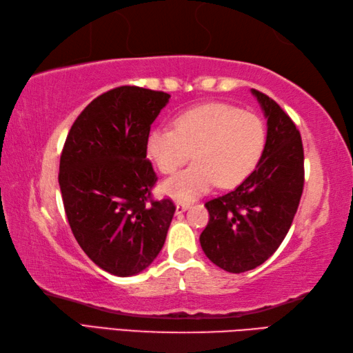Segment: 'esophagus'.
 <instances>
[{
	"mask_svg": "<svg viewBox=\"0 0 353 353\" xmlns=\"http://www.w3.org/2000/svg\"><path fill=\"white\" fill-rule=\"evenodd\" d=\"M190 208V203H177L176 206V214H181Z\"/></svg>",
	"mask_w": 353,
	"mask_h": 353,
	"instance_id": "obj_1",
	"label": "esophagus"
}]
</instances>
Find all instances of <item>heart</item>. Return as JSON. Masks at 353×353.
Masks as SVG:
<instances>
[{
  "label": "heart",
  "instance_id": "heart-1",
  "mask_svg": "<svg viewBox=\"0 0 353 353\" xmlns=\"http://www.w3.org/2000/svg\"><path fill=\"white\" fill-rule=\"evenodd\" d=\"M266 147V128L257 114L230 103H206L179 114L174 128L151 131L147 150L162 172L176 171L192 156L196 162L162 183L165 194L190 202L211 190L234 186L251 174Z\"/></svg>",
  "mask_w": 353,
  "mask_h": 353
}]
</instances>
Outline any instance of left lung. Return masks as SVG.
Wrapping results in <instances>:
<instances>
[{
    "instance_id": "8db88e82",
    "label": "left lung",
    "mask_w": 353,
    "mask_h": 353,
    "mask_svg": "<svg viewBox=\"0 0 353 353\" xmlns=\"http://www.w3.org/2000/svg\"><path fill=\"white\" fill-rule=\"evenodd\" d=\"M251 92L268 119L263 156L237 188L205 203L210 220L200 234L206 257L232 274L251 271L279 250L305 185L300 131L277 102Z\"/></svg>"
}]
</instances>
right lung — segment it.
<instances>
[{"mask_svg": "<svg viewBox=\"0 0 353 353\" xmlns=\"http://www.w3.org/2000/svg\"><path fill=\"white\" fill-rule=\"evenodd\" d=\"M168 93L122 85L93 99L62 148L59 186L72 232L88 259L117 277L148 268L167 239L176 206L153 200L147 159L151 123Z\"/></svg>", "mask_w": 353, "mask_h": 353, "instance_id": "right-lung-1", "label": "right lung"}]
</instances>
